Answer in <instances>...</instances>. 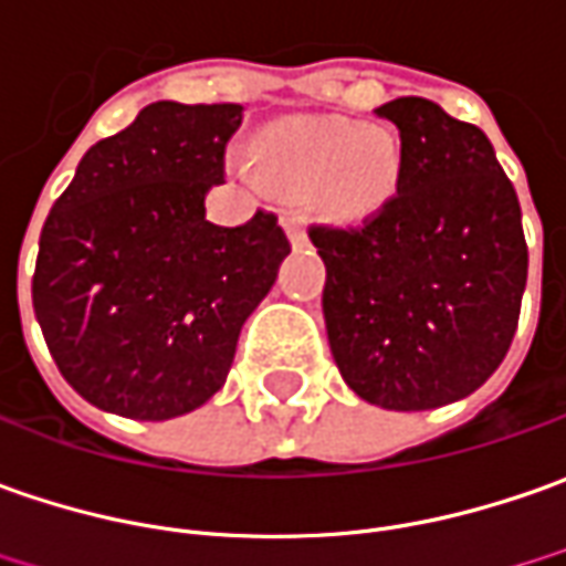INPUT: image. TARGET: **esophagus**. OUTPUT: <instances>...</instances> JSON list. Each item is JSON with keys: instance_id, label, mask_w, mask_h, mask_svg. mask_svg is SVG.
I'll list each match as a JSON object with an SVG mask.
<instances>
[{"instance_id": "34e87169", "label": "esophagus", "mask_w": 566, "mask_h": 566, "mask_svg": "<svg viewBox=\"0 0 566 566\" xmlns=\"http://www.w3.org/2000/svg\"><path fill=\"white\" fill-rule=\"evenodd\" d=\"M282 224H284V231H287V241H291V244L294 247L306 244V228H303V219L297 216V212H284Z\"/></svg>"}]
</instances>
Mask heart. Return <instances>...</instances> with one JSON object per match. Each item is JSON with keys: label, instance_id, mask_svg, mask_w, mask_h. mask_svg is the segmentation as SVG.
Wrapping results in <instances>:
<instances>
[{"label": "heart", "instance_id": "b5f03b06", "mask_svg": "<svg viewBox=\"0 0 566 566\" xmlns=\"http://www.w3.org/2000/svg\"><path fill=\"white\" fill-rule=\"evenodd\" d=\"M260 168L284 193L316 197L332 216L360 219L395 193L398 144L385 127L291 122L260 140Z\"/></svg>", "mask_w": 566, "mask_h": 566}]
</instances>
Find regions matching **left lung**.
<instances>
[{
	"label": "left lung",
	"instance_id": "8db88e82",
	"mask_svg": "<svg viewBox=\"0 0 566 566\" xmlns=\"http://www.w3.org/2000/svg\"><path fill=\"white\" fill-rule=\"evenodd\" d=\"M400 134L398 190L363 224H313L332 357L363 400L432 410L473 395L514 342L526 238L476 125L422 96L376 108Z\"/></svg>",
	"mask_w": 566,
	"mask_h": 566
}]
</instances>
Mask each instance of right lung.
I'll use <instances>...</instances> for the list:
<instances>
[{"instance_id": "right-lung-1", "label": "right lung", "mask_w": 566, "mask_h": 566, "mask_svg": "<svg viewBox=\"0 0 566 566\" xmlns=\"http://www.w3.org/2000/svg\"><path fill=\"white\" fill-rule=\"evenodd\" d=\"M244 106L149 103L84 153L40 231L33 313L52 360L93 407L171 419L228 379L247 316L291 253L279 216L224 228L206 193Z\"/></svg>"}]
</instances>
